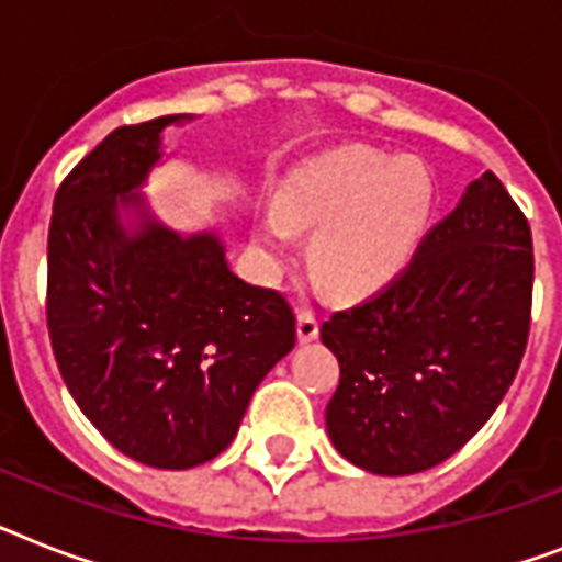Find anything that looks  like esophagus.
<instances>
[{"mask_svg":"<svg viewBox=\"0 0 562 562\" xmlns=\"http://www.w3.org/2000/svg\"><path fill=\"white\" fill-rule=\"evenodd\" d=\"M317 335H321V323H317L314 312L300 308L296 312V337H300V344H312V340H317Z\"/></svg>","mask_w":562,"mask_h":562,"instance_id":"34e87169","label":"esophagus"}]
</instances>
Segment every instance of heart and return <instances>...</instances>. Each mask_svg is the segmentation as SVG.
<instances>
[{
  "label": "heart",
  "mask_w": 562,
  "mask_h": 562,
  "mask_svg": "<svg viewBox=\"0 0 562 562\" xmlns=\"http://www.w3.org/2000/svg\"><path fill=\"white\" fill-rule=\"evenodd\" d=\"M432 207L436 184L422 161L346 147L282 178L259 241L282 257L291 231H314V277L335 294H367L407 266Z\"/></svg>",
  "instance_id": "heart-1"
}]
</instances>
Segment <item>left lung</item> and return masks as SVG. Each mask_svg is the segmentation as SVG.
I'll use <instances>...</instances> for the list:
<instances>
[{
	"label": "left lung",
	"instance_id": "8db88e82",
	"mask_svg": "<svg viewBox=\"0 0 562 562\" xmlns=\"http://www.w3.org/2000/svg\"><path fill=\"white\" fill-rule=\"evenodd\" d=\"M531 289V227L487 170L384 289L323 323L340 363L326 407L337 453L407 476L468 445L517 378Z\"/></svg>",
	"mask_w": 562,
	"mask_h": 562
}]
</instances>
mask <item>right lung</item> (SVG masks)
<instances>
[{"mask_svg":"<svg viewBox=\"0 0 562 562\" xmlns=\"http://www.w3.org/2000/svg\"><path fill=\"white\" fill-rule=\"evenodd\" d=\"M176 121L184 115L117 126L63 178L45 296L77 407L109 445L164 471L222 453L259 381L296 340L289 300L239 280L216 234L178 236L132 193ZM117 206L139 210L135 232L120 225Z\"/></svg>","mask_w":562,"mask_h":562,"instance_id":"obj_1","label":"right lung"}]
</instances>
